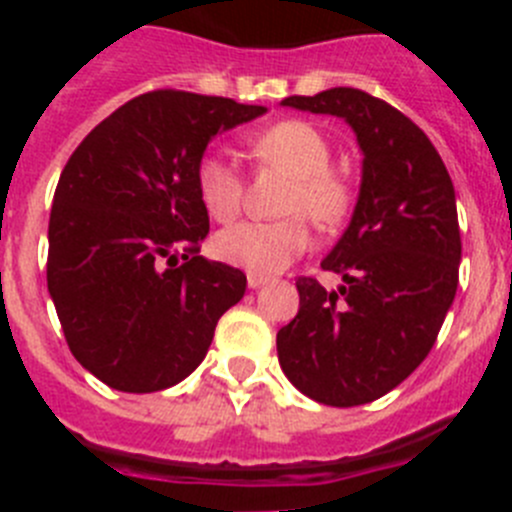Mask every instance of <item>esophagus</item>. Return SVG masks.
I'll return each instance as SVG.
<instances>
[{
  "mask_svg": "<svg viewBox=\"0 0 512 512\" xmlns=\"http://www.w3.org/2000/svg\"><path fill=\"white\" fill-rule=\"evenodd\" d=\"M266 282H269V277H264V274H248V287L251 289L264 287Z\"/></svg>",
  "mask_w": 512,
  "mask_h": 512,
  "instance_id": "34e87169",
  "label": "esophagus"
}]
</instances>
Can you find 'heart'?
I'll use <instances>...</instances> for the list:
<instances>
[{
	"label": "heart",
	"mask_w": 512,
	"mask_h": 512,
	"mask_svg": "<svg viewBox=\"0 0 512 512\" xmlns=\"http://www.w3.org/2000/svg\"><path fill=\"white\" fill-rule=\"evenodd\" d=\"M256 161L292 176L282 210L287 217L259 223L246 220L215 235V253L251 274H277L310 248L312 217L318 225L338 223L351 207V187L330 169V143L318 128L302 120H284L248 140ZM200 205L217 223H228L241 210L243 182L223 153L210 151L194 169Z\"/></svg>",
	"instance_id": "b5f03b06"
}]
</instances>
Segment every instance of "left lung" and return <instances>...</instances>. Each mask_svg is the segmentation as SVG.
I'll return each mask as SVG.
<instances>
[{"mask_svg":"<svg viewBox=\"0 0 512 512\" xmlns=\"http://www.w3.org/2000/svg\"><path fill=\"white\" fill-rule=\"evenodd\" d=\"M282 104L343 117L364 161L351 223L320 264L343 284L328 292L318 279H297L300 310L277 333L279 364L310 400L366 405L423 364L454 302V184L428 135L384 99L336 87Z\"/></svg>","mask_w":512,"mask_h":512,"instance_id":"left-lung-1","label":"left lung"}]
</instances>
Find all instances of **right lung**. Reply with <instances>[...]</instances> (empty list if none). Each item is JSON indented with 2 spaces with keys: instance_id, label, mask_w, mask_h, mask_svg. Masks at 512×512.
I'll list each match as a JSON object with an SVG mask.
<instances>
[{
  "instance_id": "1",
  "label": "right lung",
  "mask_w": 512,
  "mask_h": 512,
  "mask_svg": "<svg viewBox=\"0 0 512 512\" xmlns=\"http://www.w3.org/2000/svg\"><path fill=\"white\" fill-rule=\"evenodd\" d=\"M207 94H140L102 120L63 166L48 223V292L87 372L120 392L182 382L246 274L200 256L210 217L194 169L220 130L264 115Z\"/></svg>"
}]
</instances>
